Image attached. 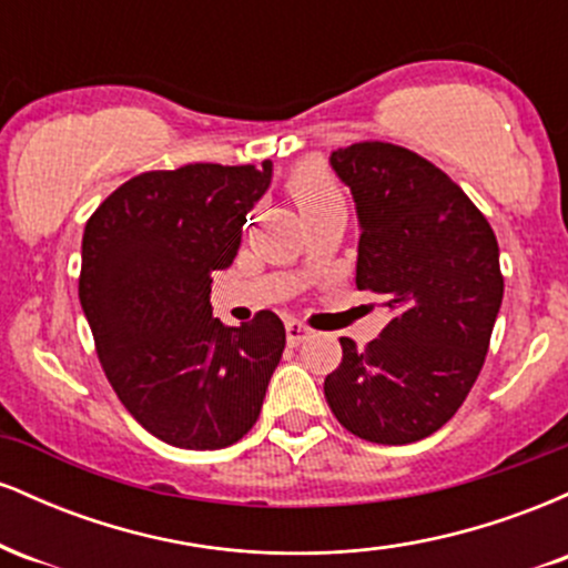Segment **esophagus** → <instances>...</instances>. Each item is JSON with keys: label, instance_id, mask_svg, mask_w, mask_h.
Returning <instances> with one entry per match:
<instances>
[{"label": "esophagus", "instance_id": "34e87169", "mask_svg": "<svg viewBox=\"0 0 568 568\" xmlns=\"http://www.w3.org/2000/svg\"><path fill=\"white\" fill-rule=\"evenodd\" d=\"M285 334H288L291 344H302L304 338L312 336V328H306V325L298 323V321H288V323H285Z\"/></svg>", "mask_w": 568, "mask_h": 568}]
</instances>
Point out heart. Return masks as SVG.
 Instances as JSON below:
<instances>
[{"label": "heart", "mask_w": 568, "mask_h": 568, "mask_svg": "<svg viewBox=\"0 0 568 568\" xmlns=\"http://www.w3.org/2000/svg\"><path fill=\"white\" fill-rule=\"evenodd\" d=\"M285 189H288L291 200L296 202L302 216H310V213L321 211L325 205H334V202H344L336 175L328 171V165H323L317 160L302 162L288 175Z\"/></svg>", "instance_id": "b5f03b06"}]
</instances>
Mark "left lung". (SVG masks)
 <instances>
[{
  "instance_id": "left-lung-1",
  "label": "left lung",
  "mask_w": 568,
  "mask_h": 568,
  "mask_svg": "<svg viewBox=\"0 0 568 568\" xmlns=\"http://www.w3.org/2000/svg\"><path fill=\"white\" fill-rule=\"evenodd\" d=\"M361 221L355 285L389 321L342 363L325 400L357 438L406 446L440 429L484 368L505 277L494 230L440 168L410 149L361 141L331 154Z\"/></svg>"
}]
</instances>
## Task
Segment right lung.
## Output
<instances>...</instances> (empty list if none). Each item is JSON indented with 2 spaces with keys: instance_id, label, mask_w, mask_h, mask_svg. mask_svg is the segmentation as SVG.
Here are the masks:
<instances>
[{
  "instance_id": "obj_1",
  "label": "right lung",
  "mask_w": 568,
  "mask_h": 568,
  "mask_svg": "<svg viewBox=\"0 0 568 568\" xmlns=\"http://www.w3.org/2000/svg\"><path fill=\"white\" fill-rule=\"evenodd\" d=\"M272 162L149 171L114 189L82 237L80 304L122 406L154 438L213 452L256 425L285 349L275 312L232 328L213 272L237 256Z\"/></svg>"
}]
</instances>
